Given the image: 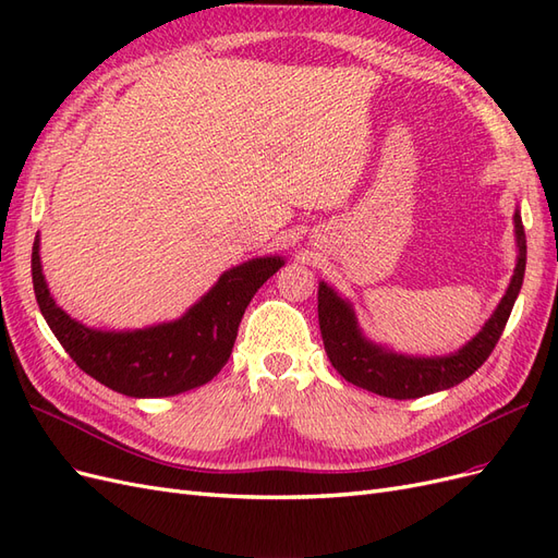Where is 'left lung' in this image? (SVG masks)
<instances>
[{"instance_id": "obj_1", "label": "left lung", "mask_w": 558, "mask_h": 558, "mask_svg": "<svg viewBox=\"0 0 558 558\" xmlns=\"http://www.w3.org/2000/svg\"><path fill=\"white\" fill-rule=\"evenodd\" d=\"M514 232L519 258L508 293L502 295L498 310L486 320L482 332L472 337L463 349L442 359H410L369 344L359 330L349 302L337 295L330 286L318 283V326L332 367L353 386L396 400L428 396L468 379L492 356L521 291L523 272H526V232H523L519 211H514Z\"/></svg>"}]
</instances>
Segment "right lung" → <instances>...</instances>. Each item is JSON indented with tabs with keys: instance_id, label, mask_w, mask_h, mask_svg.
Wrapping results in <instances>:
<instances>
[{
	"instance_id": "obj_1",
	"label": "right lung",
	"mask_w": 558,
	"mask_h": 558,
	"mask_svg": "<svg viewBox=\"0 0 558 558\" xmlns=\"http://www.w3.org/2000/svg\"><path fill=\"white\" fill-rule=\"evenodd\" d=\"M281 265V258L269 256L228 269L174 324L105 332L81 326L56 305L41 275L39 240L32 246V283L58 342L83 373L130 398L177 396L211 381L230 359L251 298Z\"/></svg>"
}]
</instances>
